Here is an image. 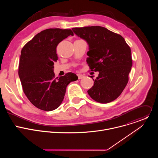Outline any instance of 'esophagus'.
<instances>
[{
	"label": "esophagus",
	"mask_w": 158,
	"mask_h": 158,
	"mask_svg": "<svg viewBox=\"0 0 158 158\" xmlns=\"http://www.w3.org/2000/svg\"><path fill=\"white\" fill-rule=\"evenodd\" d=\"M77 76H78L79 79H82V78H84V75H82V74H77Z\"/></svg>",
	"instance_id": "obj_1"
}]
</instances>
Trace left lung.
<instances>
[{
  "label": "left lung",
  "mask_w": 158,
  "mask_h": 158,
  "mask_svg": "<svg viewBox=\"0 0 158 158\" xmlns=\"http://www.w3.org/2000/svg\"><path fill=\"white\" fill-rule=\"evenodd\" d=\"M89 46L87 63L99 76L93 78L94 85L87 91L94 101L106 104L117 99L129 80L132 64L131 51L119 34L101 26L73 28Z\"/></svg>",
  "instance_id": "left-lung-1"
}]
</instances>
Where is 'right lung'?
<instances>
[{
    "mask_svg": "<svg viewBox=\"0 0 158 158\" xmlns=\"http://www.w3.org/2000/svg\"><path fill=\"white\" fill-rule=\"evenodd\" d=\"M69 35H74L71 29H46L35 35L21 51L19 76L23 91L41 110L51 111L59 107L67 85L78 79L73 73L57 78L54 73V62L58 59L56 48Z\"/></svg>",
    "mask_w": 158,
    "mask_h": 158,
    "instance_id": "obj_1",
    "label": "right lung"
}]
</instances>
